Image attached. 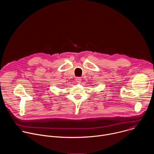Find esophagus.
<instances>
[{
  "label": "esophagus",
  "instance_id": "1",
  "mask_svg": "<svg viewBox=\"0 0 154 154\" xmlns=\"http://www.w3.org/2000/svg\"><path fill=\"white\" fill-rule=\"evenodd\" d=\"M75 80L77 82H79V83H80L81 81H82V79L80 78V77H76V79H75Z\"/></svg>",
  "mask_w": 154,
  "mask_h": 154
}]
</instances>
